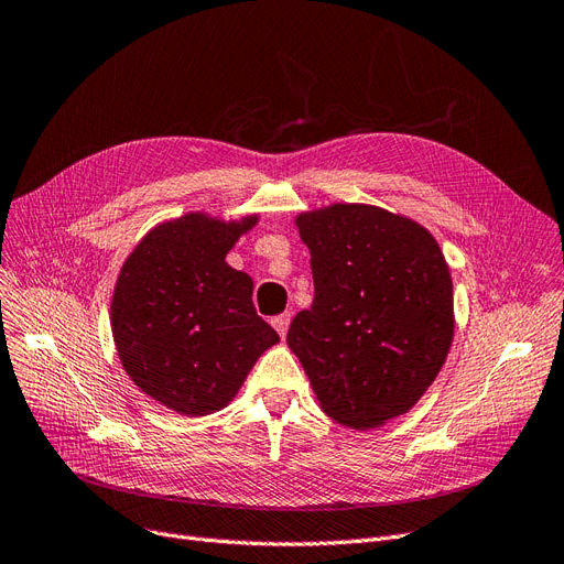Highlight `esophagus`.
I'll list each match as a JSON object with an SVG mask.
<instances>
[{
  "label": "esophagus",
  "mask_w": 564,
  "mask_h": 564,
  "mask_svg": "<svg viewBox=\"0 0 564 564\" xmlns=\"http://www.w3.org/2000/svg\"><path fill=\"white\" fill-rule=\"evenodd\" d=\"M289 322H291V314L289 312H284V314H278V317H273V328L280 333V337H284L286 335V328H289Z\"/></svg>",
  "instance_id": "34e87169"
}]
</instances>
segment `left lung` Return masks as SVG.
Wrapping results in <instances>:
<instances>
[{
	"mask_svg": "<svg viewBox=\"0 0 564 564\" xmlns=\"http://www.w3.org/2000/svg\"><path fill=\"white\" fill-rule=\"evenodd\" d=\"M296 227L314 301L291 322L286 345L322 410L358 431L412 410L454 340V284L437 240L364 204L303 213Z\"/></svg>",
	"mask_w": 564,
	"mask_h": 564,
	"instance_id": "8db88e82",
	"label": "left lung"
}]
</instances>
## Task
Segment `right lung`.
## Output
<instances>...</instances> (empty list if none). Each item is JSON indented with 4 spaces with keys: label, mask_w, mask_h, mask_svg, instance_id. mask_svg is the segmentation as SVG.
Segmentation results:
<instances>
[{
    "label": "right lung",
    "mask_w": 564,
    "mask_h": 564,
    "mask_svg": "<svg viewBox=\"0 0 564 564\" xmlns=\"http://www.w3.org/2000/svg\"><path fill=\"white\" fill-rule=\"evenodd\" d=\"M257 219L189 213L164 221L120 270L110 303L118 356L133 384L177 414L227 408L257 358L280 343L254 310L252 278L224 261Z\"/></svg>",
    "instance_id": "right-lung-1"
}]
</instances>
